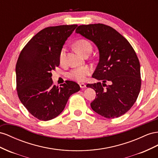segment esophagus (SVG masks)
<instances>
[{
	"mask_svg": "<svg viewBox=\"0 0 158 158\" xmlns=\"http://www.w3.org/2000/svg\"><path fill=\"white\" fill-rule=\"evenodd\" d=\"M79 85H80V87L81 88V89H83V88L86 87V85H85V83H80Z\"/></svg>",
	"mask_w": 158,
	"mask_h": 158,
	"instance_id": "esophagus-1",
	"label": "esophagus"
}]
</instances>
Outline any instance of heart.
Instances as JSON below:
<instances>
[{"instance_id":"1","label":"heart","mask_w":158,"mask_h":158,"mask_svg":"<svg viewBox=\"0 0 158 158\" xmlns=\"http://www.w3.org/2000/svg\"><path fill=\"white\" fill-rule=\"evenodd\" d=\"M75 49L83 56H87L92 51V45L89 41L85 39H79L74 44ZM67 49L62 48L59 54V61L61 64H64L66 62ZM92 73V69L88 66L75 67L71 69L67 73V77L76 81H84L87 79V76Z\"/></svg>"}]
</instances>
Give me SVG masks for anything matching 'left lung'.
<instances>
[{
  "label": "left lung",
  "instance_id": "obj_1",
  "mask_svg": "<svg viewBox=\"0 0 158 158\" xmlns=\"http://www.w3.org/2000/svg\"><path fill=\"white\" fill-rule=\"evenodd\" d=\"M75 32L91 40L99 51L92 77L104 83L87 85L96 92L92 109L107 118L124 114L136 102L141 88L140 65L134 49L124 36L105 24L81 25ZM107 81L109 85L104 83Z\"/></svg>",
  "mask_w": 158,
  "mask_h": 158
}]
</instances>
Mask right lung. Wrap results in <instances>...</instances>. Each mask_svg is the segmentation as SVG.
I'll return each instance as SVG.
<instances>
[{"label":"right lung","instance_id":"right-lung-1","mask_svg":"<svg viewBox=\"0 0 158 158\" xmlns=\"http://www.w3.org/2000/svg\"><path fill=\"white\" fill-rule=\"evenodd\" d=\"M77 26L61 25L42 30L26 44L17 60L18 96L30 113L40 120L57 117L69 97L80 90L79 85L72 81L56 86L51 73L60 65L61 49Z\"/></svg>","mask_w":158,"mask_h":158}]
</instances>
